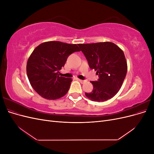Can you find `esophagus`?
<instances>
[{
	"label": "esophagus",
	"mask_w": 154,
	"mask_h": 154,
	"mask_svg": "<svg viewBox=\"0 0 154 154\" xmlns=\"http://www.w3.org/2000/svg\"><path fill=\"white\" fill-rule=\"evenodd\" d=\"M78 80H79V82H80L81 83H82V84H83V83H84L86 82L85 80H80V79H79Z\"/></svg>",
	"instance_id": "34e87169"
}]
</instances>
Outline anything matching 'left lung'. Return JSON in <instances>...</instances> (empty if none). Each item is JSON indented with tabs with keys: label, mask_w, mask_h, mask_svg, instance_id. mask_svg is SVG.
I'll list each match as a JSON object with an SVG mask.
<instances>
[{
	"label": "left lung",
	"mask_w": 154,
	"mask_h": 154,
	"mask_svg": "<svg viewBox=\"0 0 154 154\" xmlns=\"http://www.w3.org/2000/svg\"><path fill=\"white\" fill-rule=\"evenodd\" d=\"M89 67L96 71L99 79L91 82V92L85 96L93 101L111 99L119 91L127 72V63L123 51L112 42L78 44Z\"/></svg>",
	"instance_id": "obj_1"
}]
</instances>
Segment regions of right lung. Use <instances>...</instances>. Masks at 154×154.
Listing matches in <instances>:
<instances>
[{"label": "right lung", "mask_w": 154, "mask_h": 154, "mask_svg": "<svg viewBox=\"0 0 154 154\" xmlns=\"http://www.w3.org/2000/svg\"><path fill=\"white\" fill-rule=\"evenodd\" d=\"M76 44L49 41L40 44L27 60V75L32 87L45 99L57 100L67 94L71 78L60 76L70 54L80 51Z\"/></svg>", "instance_id": "obj_1"}]
</instances>
